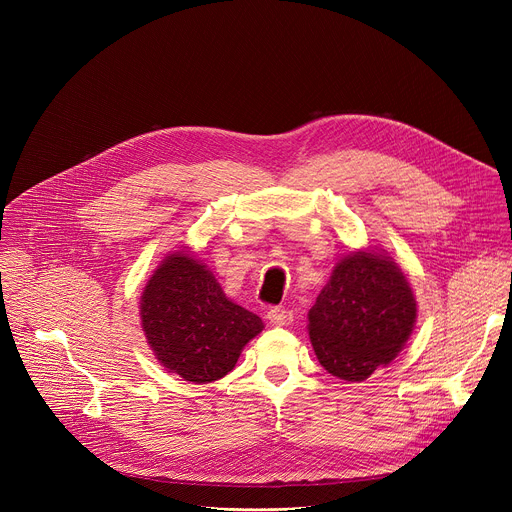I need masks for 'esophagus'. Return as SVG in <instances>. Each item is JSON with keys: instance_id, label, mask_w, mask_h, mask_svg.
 I'll return each mask as SVG.
<instances>
[{"instance_id": "esophagus-1", "label": "esophagus", "mask_w": 512, "mask_h": 512, "mask_svg": "<svg viewBox=\"0 0 512 512\" xmlns=\"http://www.w3.org/2000/svg\"><path fill=\"white\" fill-rule=\"evenodd\" d=\"M267 320L273 326H287V324H291V320H294V314L285 308H273L267 312Z\"/></svg>"}]
</instances>
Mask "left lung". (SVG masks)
Segmentation results:
<instances>
[{
    "label": "left lung",
    "mask_w": 512,
    "mask_h": 512,
    "mask_svg": "<svg viewBox=\"0 0 512 512\" xmlns=\"http://www.w3.org/2000/svg\"><path fill=\"white\" fill-rule=\"evenodd\" d=\"M415 322L417 302L405 273L375 245L336 261L308 312V334L330 375L358 383L397 358Z\"/></svg>",
    "instance_id": "8db88e82"
}]
</instances>
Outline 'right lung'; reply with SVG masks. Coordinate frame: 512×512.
Returning <instances> with one entry per match:
<instances>
[{"mask_svg":"<svg viewBox=\"0 0 512 512\" xmlns=\"http://www.w3.org/2000/svg\"><path fill=\"white\" fill-rule=\"evenodd\" d=\"M141 330L168 373L190 383L223 379L263 328V320L227 298L192 251H170L139 298Z\"/></svg>","mask_w":512,"mask_h":512,"instance_id":"1","label":"right lung"}]
</instances>
